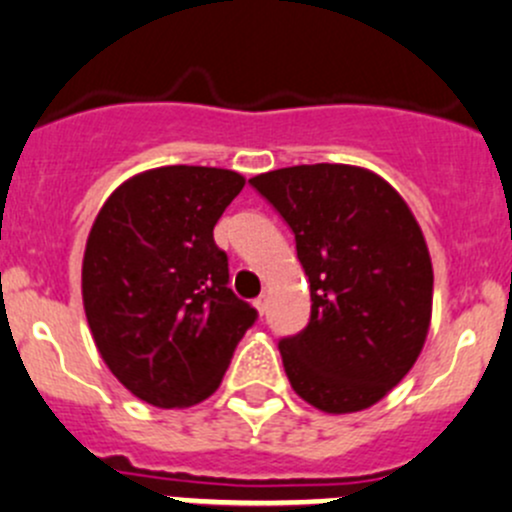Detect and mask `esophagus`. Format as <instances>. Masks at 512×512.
<instances>
[{
	"label": "esophagus",
	"mask_w": 512,
	"mask_h": 512,
	"mask_svg": "<svg viewBox=\"0 0 512 512\" xmlns=\"http://www.w3.org/2000/svg\"><path fill=\"white\" fill-rule=\"evenodd\" d=\"M252 304H255V309H257V312H260V314L267 312V297H257Z\"/></svg>",
	"instance_id": "1"
}]
</instances>
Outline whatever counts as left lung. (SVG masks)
Segmentation results:
<instances>
[{
    "instance_id": "obj_1",
    "label": "left lung",
    "mask_w": 512,
    "mask_h": 512,
    "mask_svg": "<svg viewBox=\"0 0 512 512\" xmlns=\"http://www.w3.org/2000/svg\"><path fill=\"white\" fill-rule=\"evenodd\" d=\"M292 227L312 317L280 342L285 374L324 414L384 399L431 327L433 267L406 200L359 165L314 163L250 178Z\"/></svg>"
}]
</instances>
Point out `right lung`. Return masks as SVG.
Returning <instances> with one entry per match:
<instances>
[{"label": "right lung", "mask_w": 512, "mask_h": 512, "mask_svg": "<svg viewBox=\"0 0 512 512\" xmlns=\"http://www.w3.org/2000/svg\"><path fill=\"white\" fill-rule=\"evenodd\" d=\"M245 178L163 165L118 185L86 240L81 294L111 374L146 404L185 409L215 394L257 312L235 297L213 227Z\"/></svg>", "instance_id": "add662e5"}]
</instances>
